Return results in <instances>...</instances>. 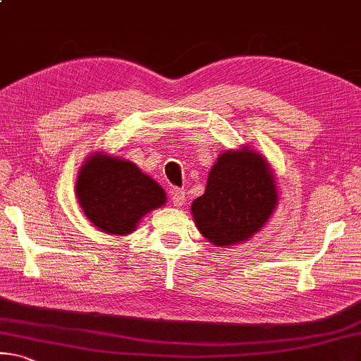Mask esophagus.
Wrapping results in <instances>:
<instances>
[{
	"mask_svg": "<svg viewBox=\"0 0 361 361\" xmlns=\"http://www.w3.org/2000/svg\"><path fill=\"white\" fill-rule=\"evenodd\" d=\"M170 194H171L170 201L175 205V207H181V205L186 202V194L183 190H178V188H171Z\"/></svg>",
	"mask_w": 361,
	"mask_h": 361,
	"instance_id": "esophagus-1",
	"label": "esophagus"
}]
</instances>
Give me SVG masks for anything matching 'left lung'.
I'll use <instances>...</instances> for the list:
<instances>
[{
  "mask_svg": "<svg viewBox=\"0 0 361 361\" xmlns=\"http://www.w3.org/2000/svg\"><path fill=\"white\" fill-rule=\"evenodd\" d=\"M276 185L268 160L249 145L223 151L191 204L196 228L216 247L250 241L278 207Z\"/></svg>",
  "mask_w": 361,
  "mask_h": 361,
  "instance_id": "1",
  "label": "left lung"
}]
</instances>
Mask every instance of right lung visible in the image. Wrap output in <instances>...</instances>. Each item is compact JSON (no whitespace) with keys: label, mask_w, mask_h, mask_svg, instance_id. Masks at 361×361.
Instances as JSON below:
<instances>
[{"label":"right lung","mask_w":361,"mask_h":361,"mask_svg":"<svg viewBox=\"0 0 361 361\" xmlns=\"http://www.w3.org/2000/svg\"><path fill=\"white\" fill-rule=\"evenodd\" d=\"M75 196L91 225L114 236H128L151 210L167 204V194L156 180L131 160L104 151L83 160Z\"/></svg>","instance_id":"right-lung-1"}]
</instances>
